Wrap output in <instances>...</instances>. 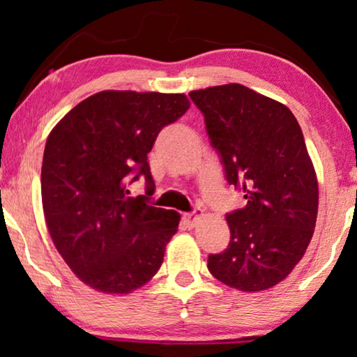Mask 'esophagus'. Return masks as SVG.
I'll return each mask as SVG.
<instances>
[{
    "instance_id": "34e87169",
    "label": "esophagus",
    "mask_w": 357,
    "mask_h": 357,
    "mask_svg": "<svg viewBox=\"0 0 357 357\" xmlns=\"http://www.w3.org/2000/svg\"><path fill=\"white\" fill-rule=\"evenodd\" d=\"M199 219H202V213H199L198 209H195L193 213H185L183 214V222L187 224L188 229H192V227L197 226Z\"/></svg>"
}]
</instances>
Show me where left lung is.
Returning a JSON list of instances; mask_svg holds the SVG:
<instances>
[{"mask_svg": "<svg viewBox=\"0 0 357 357\" xmlns=\"http://www.w3.org/2000/svg\"><path fill=\"white\" fill-rule=\"evenodd\" d=\"M206 133L247 206L227 214L231 242L208 257V270L234 289L257 292L281 282L314 236L319 183L304 135L281 102L242 84L192 91Z\"/></svg>", "mask_w": 357, "mask_h": 357, "instance_id": "obj_1", "label": "left lung"}]
</instances>
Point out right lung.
Wrapping results in <instances>:
<instances>
[{
  "instance_id": "add662e5",
  "label": "right lung",
  "mask_w": 357,
  "mask_h": 357,
  "mask_svg": "<svg viewBox=\"0 0 357 357\" xmlns=\"http://www.w3.org/2000/svg\"><path fill=\"white\" fill-rule=\"evenodd\" d=\"M190 109L183 94L102 91L79 102L48 135L42 204L56 250L92 289L128 294L162 265L180 214L131 198L154 182L148 153L165 125Z\"/></svg>"
}]
</instances>
